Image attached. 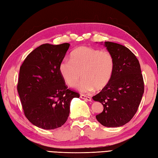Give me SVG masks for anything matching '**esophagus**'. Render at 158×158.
Listing matches in <instances>:
<instances>
[{
	"label": "esophagus",
	"instance_id": "esophagus-1",
	"mask_svg": "<svg viewBox=\"0 0 158 158\" xmlns=\"http://www.w3.org/2000/svg\"><path fill=\"white\" fill-rule=\"evenodd\" d=\"M81 98L82 99H84L85 101H88V102H90V101L92 100L91 97H89L88 96H87V95H85V94H81Z\"/></svg>",
	"mask_w": 158,
	"mask_h": 158
}]
</instances>
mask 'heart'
<instances>
[{"mask_svg":"<svg viewBox=\"0 0 158 158\" xmlns=\"http://www.w3.org/2000/svg\"><path fill=\"white\" fill-rule=\"evenodd\" d=\"M113 69L114 59L109 52L87 46L74 50L71 59H64L59 65V73L69 87H76L82 76L79 89L85 93L92 92L94 87L99 90L106 87Z\"/></svg>","mask_w":158,"mask_h":158,"instance_id":"b5f03b06","label":"heart"}]
</instances>
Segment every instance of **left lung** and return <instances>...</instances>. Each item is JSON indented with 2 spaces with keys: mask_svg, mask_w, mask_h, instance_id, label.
Here are the masks:
<instances>
[{
  "mask_svg": "<svg viewBox=\"0 0 158 158\" xmlns=\"http://www.w3.org/2000/svg\"><path fill=\"white\" fill-rule=\"evenodd\" d=\"M114 59L112 77L106 87L92 99L103 106L97 120L108 127H120L131 120L138 110L144 92V82L139 60L120 44L105 42Z\"/></svg>",
  "mask_w": 158,
  "mask_h": 158,
  "instance_id": "left-lung-1",
  "label": "left lung"
}]
</instances>
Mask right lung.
Segmentation results:
<instances>
[{"label": "right lung", "mask_w": 158, "mask_h": 158, "mask_svg": "<svg viewBox=\"0 0 158 158\" xmlns=\"http://www.w3.org/2000/svg\"><path fill=\"white\" fill-rule=\"evenodd\" d=\"M69 46L67 43L43 44L20 66L17 91L24 115L33 125L44 130L63 125L69 115L71 100L80 97L68 88L59 71Z\"/></svg>", "instance_id": "obj_1"}]
</instances>
